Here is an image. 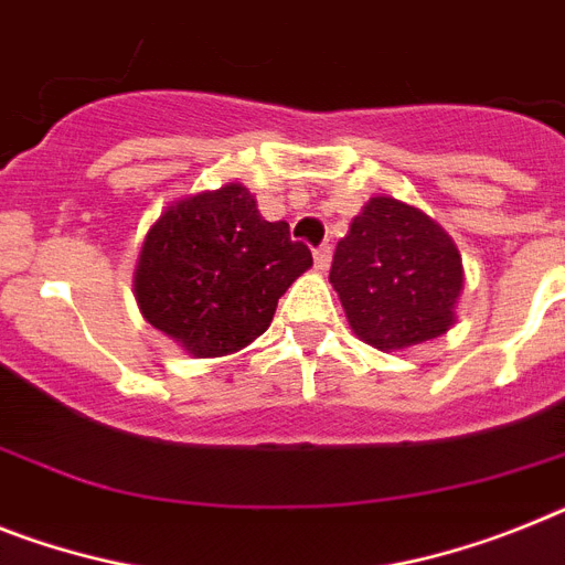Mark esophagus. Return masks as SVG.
Masks as SVG:
<instances>
[{"mask_svg":"<svg viewBox=\"0 0 565 565\" xmlns=\"http://www.w3.org/2000/svg\"><path fill=\"white\" fill-rule=\"evenodd\" d=\"M312 260H316V269H319V273H327V269H330V260H333V249H330L327 244L316 246Z\"/></svg>","mask_w":565,"mask_h":565,"instance_id":"esophagus-1","label":"esophagus"}]
</instances>
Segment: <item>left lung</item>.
I'll list each match as a JSON object with an SVG mask.
<instances>
[{"instance_id":"left-lung-1","label":"left lung","mask_w":565,"mask_h":565,"mask_svg":"<svg viewBox=\"0 0 565 565\" xmlns=\"http://www.w3.org/2000/svg\"><path fill=\"white\" fill-rule=\"evenodd\" d=\"M330 284L353 333L391 353L451 330L462 258L425 212L371 198L335 246Z\"/></svg>"}]
</instances>
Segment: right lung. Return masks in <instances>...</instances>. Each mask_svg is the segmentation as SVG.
Segmentation results:
<instances>
[{
    "mask_svg": "<svg viewBox=\"0 0 565 565\" xmlns=\"http://www.w3.org/2000/svg\"><path fill=\"white\" fill-rule=\"evenodd\" d=\"M312 267L290 224L264 221L241 183L172 203L135 269L143 319L198 359L235 353L269 327L278 298Z\"/></svg>",
    "mask_w": 565,
    "mask_h": 565,
    "instance_id": "obj_1",
    "label": "right lung"
}]
</instances>
